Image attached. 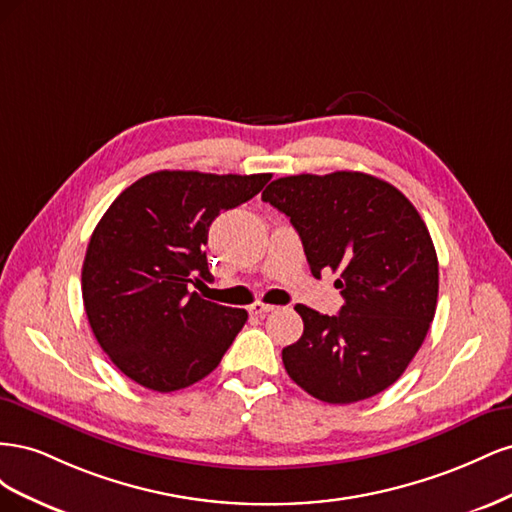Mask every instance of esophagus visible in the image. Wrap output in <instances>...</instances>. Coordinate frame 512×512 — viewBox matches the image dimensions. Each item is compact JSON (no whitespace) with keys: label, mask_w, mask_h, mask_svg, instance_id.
Instances as JSON below:
<instances>
[{"label":"esophagus","mask_w":512,"mask_h":512,"mask_svg":"<svg viewBox=\"0 0 512 512\" xmlns=\"http://www.w3.org/2000/svg\"><path fill=\"white\" fill-rule=\"evenodd\" d=\"M273 305H269V303H262V301H256V303H252L250 305V312L252 314H256V316H265V314H269V312H273Z\"/></svg>","instance_id":"esophagus-1"}]
</instances>
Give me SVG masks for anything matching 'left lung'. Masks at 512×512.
Segmentation results:
<instances>
[{
	"label": "left lung",
	"mask_w": 512,
	"mask_h": 512,
	"mask_svg": "<svg viewBox=\"0 0 512 512\" xmlns=\"http://www.w3.org/2000/svg\"><path fill=\"white\" fill-rule=\"evenodd\" d=\"M299 232L314 277L339 271L337 316L297 305L299 342L282 350L288 376L327 404L389 389L425 342L438 303L429 230L395 185L354 170L275 179L262 192Z\"/></svg>",
	"instance_id": "left-lung-1"
}]
</instances>
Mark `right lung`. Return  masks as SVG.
I'll list each match as a JSON object with an SVG mask.
<instances>
[{"instance_id": "obj_1", "label": "right lung", "mask_w": 512, "mask_h": 512, "mask_svg": "<svg viewBox=\"0 0 512 512\" xmlns=\"http://www.w3.org/2000/svg\"><path fill=\"white\" fill-rule=\"evenodd\" d=\"M271 175L158 170L106 209L83 262L89 327L115 367L149 391L209 376L247 320L245 309L200 299L211 282L207 235L226 209L254 198Z\"/></svg>"}]
</instances>
